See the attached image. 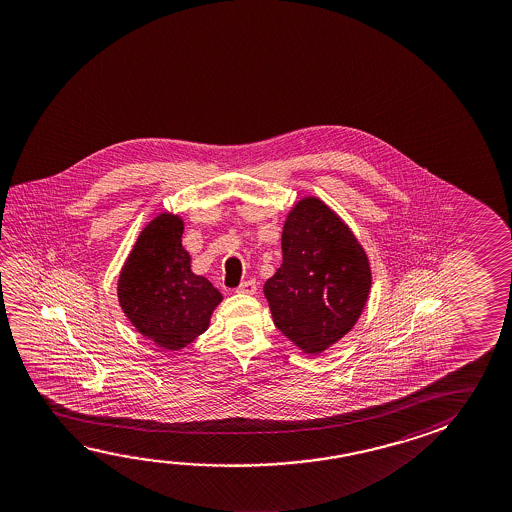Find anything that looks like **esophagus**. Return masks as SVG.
Wrapping results in <instances>:
<instances>
[{"label": "esophagus", "mask_w": 512, "mask_h": 512, "mask_svg": "<svg viewBox=\"0 0 512 512\" xmlns=\"http://www.w3.org/2000/svg\"><path fill=\"white\" fill-rule=\"evenodd\" d=\"M237 293L241 294H255L257 293V282L255 280H246L243 284L237 287Z\"/></svg>", "instance_id": "obj_1"}]
</instances>
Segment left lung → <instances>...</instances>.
<instances>
[{"instance_id":"1","label":"left lung","mask_w":512,"mask_h":512,"mask_svg":"<svg viewBox=\"0 0 512 512\" xmlns=\"http://www.w3.org/2000/svg\"><path fill=\"white\" fill-rule=\"evenodd\" d=\"M282 255L264 284L273 321L300 350L318 355L361 316L371 287L368 257L343 219L314 196L287 214Z\"/></svg>"}]
</instances>
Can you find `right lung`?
<instances>
[{
	"label": "right lung",
	"mask_w": 512,
	"mask_h": 512,
	"mask_svg": "<svg viewBox=\"0 0 512 512\" xmlns=\"http://www.w3.org/2000/svg\"><path fill=\"white\" fill-rule=\"evenodd\" d=\"M184 221L162 212L137 237L121 269L118 298L126 318L164 350H180L209 328L223 296L191 271Z\"/></svg>",
	"instance_id": "add662e5"
}]
</instances>
